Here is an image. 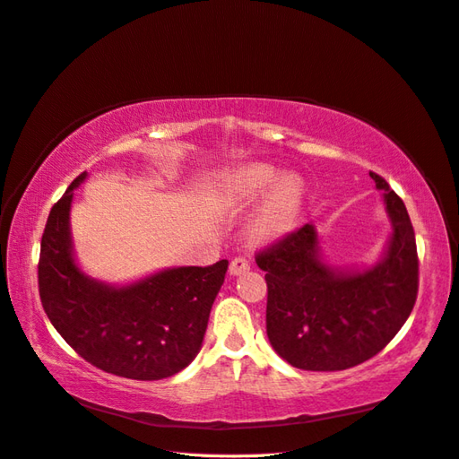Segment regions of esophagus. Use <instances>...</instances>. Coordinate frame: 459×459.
Here are the masks:
<instances>
[{"instance_id":"34e87169","label":"esophagus","mask_w":459,"mask_h":459,"mask_svg":"<svg viewBox=\"0 0 459 459\" xmlns=\"http://www.w3.org/2000/svg\"><path fill=\"white\" fill-rule=\"evenodd\" d=\"M248 270H251V262H248V260L243 258V256L233 258L231 264H230V273H231V275H241V273H245V272H248Z\"/></svg>"}]
</instances>
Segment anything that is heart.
<instances>
[{
    "instance_id": "1",
    "label": "heart",
    "mask_w": 459,
    "mask_h": 459,
    "mask_svg": "<svg viewBox=\"0 0 459 459\" xmlns=\"http://www.w3.org/2000/svg\"><path fill=\"white\" fill-rule=\"evenodd\" d=\"M268 188L271 191L248 226L255 241L277 239L295 226L304 197L302 179L293 174L280 178V170L270 164H248L231 172L221 184V199L231 206L251 204Z\"/></svg>"
}]
</instances>
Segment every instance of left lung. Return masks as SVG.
<instances>
[{"label":"left lung","mask_w":459,"mask_h":459,"mask_svg":"<svg viewBox=\"0 0 459 459\" xmlns=\"http://www.w3.org/2000/svg\"><path fill=\"white\" fill-rule=\"evenodd\" d=\"M393 233L385 255L364 270L324 262L312 224L256 255L266 272V333L285 362L307 371H341L366 362L393 341L418 299V247L408 211L381 176Z\"/></svg>","instance_id":"left-lung-1"}]
</instances>
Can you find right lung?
Wrapping results in <instances>:
<instances>
[{
	"label": "right lung",
	"instance_id": "obj_1",
	"mask_svg": "<svg viewBox=\"0 0 459 459\" xmlns=\"http://www.w3.org/2000/svg\"><path fill=\"white\" fill-rule=\"evenodd\" d=\"M86 176L68 186L48 216L38 262L41 307L91 366L137 381L172 377L201 351L228 260L169 268L122 287L93 280L76 264L71 235L73 191Z\"/></svg>",
	"mask_w": 459,
	"mask_h": 459
}]
</instances>
